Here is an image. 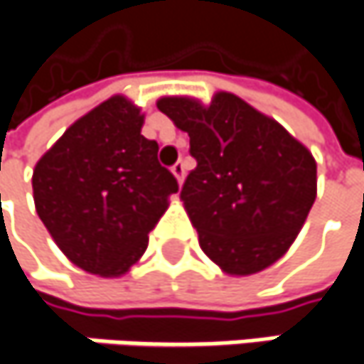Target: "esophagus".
<instances>
[{
    "label": "esophagus",
    "mask_w": 364,
    "mask_h": 364,
    "mask_svg": "<svg viewBox=\"0 0 364 364\" xmlns=\"http://www.w3.org/2000/svg\"><path fill=\"white\" fill-rule=\"evenodd\" d=\"M171 173L176 176L178 184H182V182H184V173H186V171H184V164H182V161L173 164V166H171Z\"/></svg>",
    "instance_id": "obj_1"
}]
</instances>
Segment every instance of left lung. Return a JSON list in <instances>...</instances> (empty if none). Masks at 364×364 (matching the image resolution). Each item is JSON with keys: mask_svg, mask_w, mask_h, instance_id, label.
<instances>
[{"mask_svg": "<svg viewBox=\"0 0 364 364\" xmlns=\"http://www.w3.org/2000/svg\"><path fill=\"white\" fill-rule=\"evenodd\" d=\"M157 107L191 136L196 168L180 198L203 252L228 275L267 269L292 247L315 203L311 151L234 92H215L209 105L161 97Z\"/></svg>", "mask_w": 364, "mask_h": 364, "instance_id": "obj_1", "label": "left lung"}]
</instances>
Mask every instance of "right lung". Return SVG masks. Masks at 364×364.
Wrapping results in <instances>:
<instances>
[{
  "label": "right lung",
  "mask_w": 364,
  "mask_h": 364,
  "mask_svg": "<svg viewBox=\"0 0 364 364\" xmlns=\"http://www.w3.org/2000/svg\"><path fill=\"white\" fill-rule=\"evenodd\" d=\"M144 114L114 95L78 117L35 166L41 221L80 269L119 277L139 263L149 232L178 193L159 166L155 141L141 134Z\"/></svg>",
  "instance_id": "add662e5"
}]
</instances>
